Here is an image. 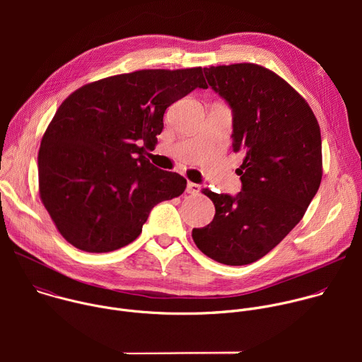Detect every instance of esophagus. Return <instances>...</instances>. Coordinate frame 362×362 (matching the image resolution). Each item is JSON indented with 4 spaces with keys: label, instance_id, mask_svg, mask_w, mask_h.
I'll list each match as a JSON object with an SVG mask.
<instances>
[{
    "label": "esophagus",
    "instance_id": "esophagus-1",
    "mask_svg": "<svg viewBox=\"0 0 362 362\" xmlns=\"http://www.w3.org/2000/svg\"><path fill=\"white\" fill-rule=\"evenodd\" d=\"M200 185H197V183H192V182H187V186H186V192L187 193H190V194H196V193H199L200 192Z\"/></svg>",
    "mask_w": 362,
    "mask_h": 362
}]
</instances>
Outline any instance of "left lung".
I'll return each instance as SVG.
<instances>
[{
  "label": "left lung",
  "mask_w": 362,
  "mask_h": 362,
  "mask_svg": "<svg viewBox=\"0 0 362 362\" xmlns=\"http://www.w3.org/2000/svg\"><path fill=\"white\" fill-rule=\"evenodd\" d=\"M233 115L232 147L245 159L236 196L203 189L215 218L193 229L214 261L240 267L261 259L303 218L322 179L321 130L305 98L276 73L239 63L203 69Z\"/></svg>",
  "instance_id": "1"
}]
</instances>
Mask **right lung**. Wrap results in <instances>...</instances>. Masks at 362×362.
I'll return each mask as SVG.
<instances>
[{
	"instance_id": "1",
	"label": "right lung",
	"mask_w": 362,
	"mask_h": 362,
	"mask_svg": "<svg viewBox=\"0 0 362 362\" xmlns=\"http://www.w3.org/2000/svg\"><path fill=\"white\" fill-rule=\"evenodd\" d=\"M196 87L208 88L202 67L139 70L84 84L62 103L41 139L38 190L69 243L93 253L120 249L154 206L185 192L183 176L144 153L156 146L166 109Z\"/></svg>"
}]
</instances>
